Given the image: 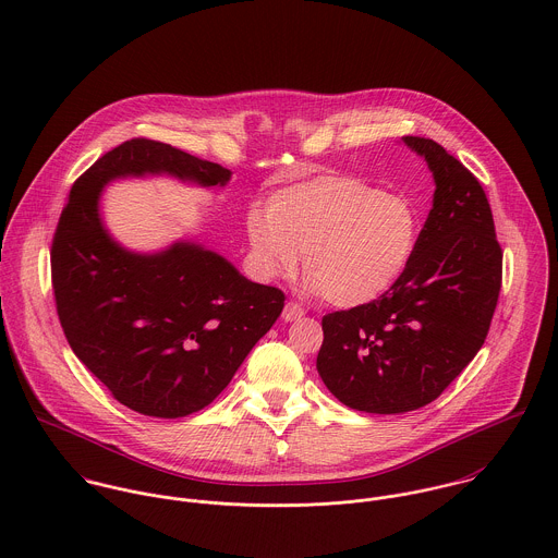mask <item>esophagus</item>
<instances>
[{"label": "esophagus", "instance_id": "1", "mask_svg": "<svg viewBox=\"0 0 558 558\" xmlns=\"http://www.w3.org/2000/svg\"><path fill=\"white\" fill-rule=\"evenodd\" d=\"M303 316H305V310L299 303H294V301L286 303V307H283V319L286 322H294V319H301Z\"/></svg>", "mask_w": 558, "mask_h": 558}]
</instances>
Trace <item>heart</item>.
<instances>
[{"label": "heart", "mask_w": 558, "mask_h": 558, "mask_svg": "<svg viewBox=\"0 0 558 558\" xmlns=\"http://www.w3.org/2000/svg\"><path fill=\"white\" fill-rule=\"evenodd\" d=\"M246 232L262 277L296 270L305 253L310 288L335 307L380 299L408 268L418 236L414 206L352 175H322L275 193Z\"/></svg>", "instance_id": "heart-1"}]
</instances>
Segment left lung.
Listing matches in <instances>:
<instances>
[{
  "mask_svg": "<svg viewBox=\"0 0 558 558\" xmlns=\"http://www.w3.org/2000/svg\"><path fill=\"white\" fill-rule=\"evenodd\" d=\"M436 191L414 255L376 301L322 318L319 378L348 408L399 414L438 398L475 359L502 283V248L477 178L440 144L403 137Z\"/></svg>",
  "mask_w": 558,
  "mask_h": 558,
  "instance_id": "left-lung-1",
  "label": "left lung"
}]
</instances>
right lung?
I'll use <instances>...</instances> for the list:
<instances>
[{
  "label": "right lung",
  "instance_id": "1",
  "mask_svg": "<svg viewBox=\"0 0 558 558\" xmlns=\"http://www.w3.org/2000/svg\"><path fill=\"white\" fill-rule=\"evenodd\" d=\"M169 173L226 186L232 171L169 144L135 137L71 189L51 244L60 324L81 363L126 408L180 418L208 405L283 310L279 288L253 283L219 253L173 242L133 253L109 236L98 195L126 175Z\"/></svg>",
  "mask_w": 558,
  "mask_h": 558
}]
</instances>
